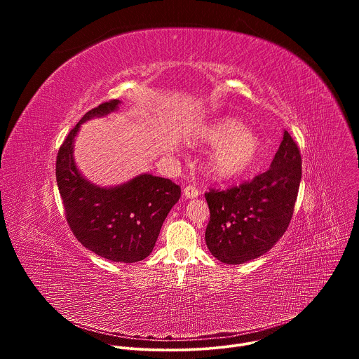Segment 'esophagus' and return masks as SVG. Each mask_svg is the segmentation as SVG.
I'll use <instances>...</instances> for the list:
<instances>
[{
    "instance_id": "obj_1",
    "label": "esophagus",
    "mask_w": 359,
    "mask_h": 359,
    "mask_svg": "<svg viewBox=\"0 0 359 359\" xmlns=\"http://www.w3.org/2000/svg\"><path fill=\"white\" fill-rule=\"evenodd\" d=\"M183 194H184L186 198H194V197L198 196V189L196 186H193V184H189V186L184 187Z\"/></svg>"
}]
</instances>
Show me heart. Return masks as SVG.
<instances>
[{"label": "heart", "mask_w": 359, "mask_h": 359, "mask_svg": "<svg viewBox=\"0 0 359 359\" xmlns=\"http://www.w3.org/2000/svg\"><path fill=\"white\" fill-rule=\"evenodd\" d=\"M191 142L215 144L208 156V173L217 180H230L247 173L260 156V139L233 118H219L198 125Z\"/></svg>", "instance_id": "1"}]
</instances>
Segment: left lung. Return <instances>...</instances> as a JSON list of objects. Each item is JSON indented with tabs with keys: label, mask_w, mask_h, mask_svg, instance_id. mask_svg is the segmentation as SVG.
<instances>
[{
	"label": "left lung",
	"mask_w": 359,
	"mask_h": 359,
	"mask_svg": "<svg viewBox=\"0 0 359 359\" xmlns=\"http://www.w3.org/2000/svg\"><path fill=\"white\" fill-rule=\"evenodd\" d=\"M301 182V153L290 133L267 172L227 190L206 194L210 222L206 244L217 260L243 264L259 259L285 233Z\"/></svg>",
	"instance_id": "1"
}]
</instances>
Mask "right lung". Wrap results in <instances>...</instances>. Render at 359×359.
<instances>
[{"label": "right lung", "instance_id": "1", "mask_svg": "<svg viewBox=\"0 0 359 359\" xmlns=\"http://www.w3.org/2000/svg\"><path fill=\"white\" fill-rule=\"evenodd\" d=\"M119 105V99L104 102L68 133L57 156V183L67 222L78 241L107 260L136 263L155 247L165 219L180 198V186L143 173L115 187H100L81 175L74 159L81 125L118 111Z\"/></svg>", "mask_w": 359, "mask_h": 359}]
</instances>
